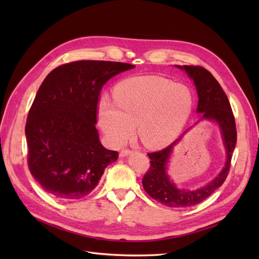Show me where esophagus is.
I'll list each match as a JSON object with an SVG mask.
<instances>
[{
	"instance_id": "esophagus-1",
	"label": "esophagus",
	"mask_w": 259,
	"mask_h": 259,
	"mask_svg": "<svg viewBox=\"0 0 259 259\" xmlns=\"http://www.w3.org/2000/svg\"><path fill=\"white\" fill-rule=\"evenodd\" d=\"M132 153H133V151L130 150V149H124V150H122L120 152V156H121V158H124V156H127V155H130Z\"/></svg>"
}]
</instances>
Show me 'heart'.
Returning a JSON list of instances; mask_svg holds the SVG:
<instances>
[{"label": "heart", "mask_w": 259, "mask_h": 259, "mask_svg": "<svg viewBox=\"0 0 259 259\" xmlns=\"http://www.w3.org/2000/svg\"><path fill=\"white\" fill-rule=\"evenodd\" d=\"M114 97L116 104L103 98L98 107L100 127L114 147L133 136L136 125L147 147L166 146L180 134L192 109L187 86L155 75L123 82Z\"/></svg>", "instance_id": "1"}]
</instances>
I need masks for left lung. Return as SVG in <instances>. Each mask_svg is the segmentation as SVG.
Returning <instances> with one entry per match:
<instances>
[{"label":"left lung","instance_id":"left-lung-1","mask_svg":"<svg viewBox=\"0 0 259 259\" xmlns=\"http://www.w3.org/2000/svg\"><path fill=\"white\" fill-rule=\"evenodd\" d=\"M175 67L184 70L193 81L199 97L197 112L202 113L199 121L209 120L218 124L226 150V163L221 173L206 186L195 190L178 189L166 173L170 153L184 135L162 150L148 153L150 168L143 178L144 189L161 204L180 208L199 204L224 184L229 173L232 153L237 144V128L228 97L211 73L200 66Z\"/></svg>","mask_w":259,"mask_h":259}]
</instances>
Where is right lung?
Wrapping results in <instances>:
<instances>
[{
    "mask_svg": "<svg viewBox=\"0 0 259 259\" xmlns=\"http://www.w3.org/2000/svg\"><path fill=\"white\" fill-rule=\"evenodd\" d=\"M135 68L79 60L55 68L38 89L27 123L28 167L42 189L72 201L90 194L117 152L99 142V93L112 76Z\"/></svg>",
    "mask_w": 259,
    "mask_h": 259,
    "instance_id": "obj_1",
    "label": "right lung"
}]
</instances>
